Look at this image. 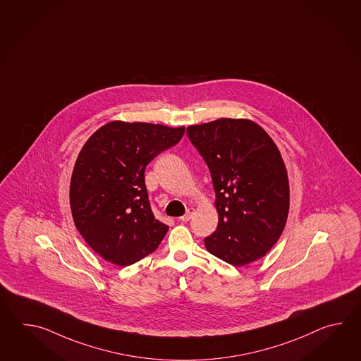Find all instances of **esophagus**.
Returning <instances> with one entry per match:
<instances>
[{
  "mask_svg": "<svg viewBox=\"0 0 361 361\" xmlns=\"http://www.w3.org/2000/svg\"><path fill=\"white\" fill-rule=\"evenodd\" d=\"M192 214H193V209L191 207V209H188V210H187V213H185L183 216H180L179 219H180L182 222H188V221L192 218Z\"/></svg>",
  "mask_w": 361,
  "mask_h": 361,
  "instance_id": "obj_1",
  "label": "esophagus"
}]
</instances>
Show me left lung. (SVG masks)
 <instances>
[{"label":"left lung","instance_id":"left-lung-1","mask_svg":"<svg viewBox=\"0 0 361 361\" xmlns=\"http://www.w3.org/2000/svg\"><path fill=\"white\" fill-rule=\"evenodd\" d=\"M187 135L210 170L218 227L207 252L232 266L264 257L284 231L289 182L283 157L259 125L219 118L192 125Z\"/></svg>","mask_w":361,"mask_h":361}]
</instances>
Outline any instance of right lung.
<instances>
[{"label": "right lung", "instance_id": "obj_1", "mask_svg": "<svg viewBox=\"0 0 361 361\" xmlns=\"http://www.w3.org/2000/svg\"><path fill=\"white\" fill-rule=\"evenodd\" d=\"M183 134V126L114 121L85 143L71 178V210L77 230L103 259L125 267L160 245L169 226L154 218L145 170Z\"/></svg>", "mask_w": 361, "mask_h": 361}]
</instances>
